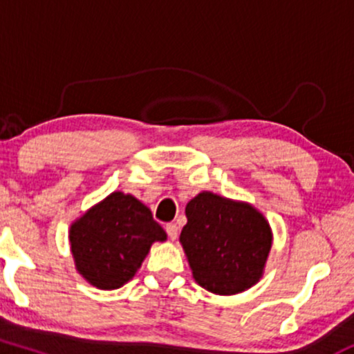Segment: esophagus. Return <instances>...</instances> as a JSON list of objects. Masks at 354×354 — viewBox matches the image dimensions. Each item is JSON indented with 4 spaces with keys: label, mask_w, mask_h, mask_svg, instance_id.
Segmentation results:
<instances>
[{
    "label": "esophagus",
    "mask_w": 354,
    "mask_h": 354,
    "mask_svg": "<svg viewBox=\"0 0 354 354\" xmlns=\"http://www.w3.org/2000/svg\"><path fill=\"white\" fill-rule=\"evenodd\" d=\"M166 233H168V236H169V239H176L178 238V225H174V223H168V225H166Z\"/></svg>",
    "instance_id": "34e87169"
}]
</instances>
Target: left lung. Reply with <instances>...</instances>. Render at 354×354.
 <instances>
[{"instance_id": "obj_1", "label": "left lung", "mask_w": 354, "mask_h": 354, "mask_svg": "<svg viewBox=\"0 0 354 354\" xmlns=\"http://www.w3.org/2000/svg\"><path fill=\"white\" fill-rule=\"evenodd\" d=\"M185 213L188 223L180 243L201 288L230 296L261 279L273 231L253 205L201 191L186 205Z\"/></svg>"}]
</instances>
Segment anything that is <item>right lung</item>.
I'll return each mask as SVG.
<instances>
[{"instance_id": "add662e5", "label": "right lung", "mask_w": 354, "mask_h": 354, "mask_svg": "<svg viewBox=\"0 0 354 354\" xmlns=\"http://www.w3.org/2000/svg\"><path fill=\"white\" fill-rule=\"evenodd\" d=\"M166 241L151 211L133 194H108L71 223L76 271L98 290H118L141 268L149 248Z\"/></svg>"}]
</instances>
